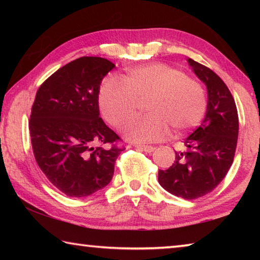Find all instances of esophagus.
<instances>
[{
	"label": "esophagus",
	"instance_id": "1",
	"mask_svg": "<svg viewBox=\"0 0 260 260\" xmlns=\"http://www.w3.org/2000/svg\"><path fill=\"white\" fill-rule=\"evenodd\" d=\"M138 150H141V151H144V152H148V153H151L155 151L156 148L153 147H150V146H141V144H135L134 146Z\"/></svg>",
	"mask_w": 260,
	"mask_h": 260
}]
</instances>
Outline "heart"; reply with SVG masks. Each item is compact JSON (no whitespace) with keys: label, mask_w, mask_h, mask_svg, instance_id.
<instances>
[{"label":"heart","mask_w":260,"mask_h":260,"mask_svg":"<svg viewBox=\"0 0 260 260\" xmlns=\"http://www.w3.org/2000/svg\"><path fill=\"white\" fill-rule=\"evenodd\" d=\"M147 100L150 113L127 122L122 128L126 139L152 142L164 139L170 128L173 135H182L200 124L208 107L200 82L160 63L132 68L124 81L117 77L105 78L99 91L101 112L116 127L133 117L139 102Z\"/></svg>","instance_id":"b5f03b06"}]
</instances>
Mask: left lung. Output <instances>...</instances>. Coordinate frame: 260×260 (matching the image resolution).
I'll list each match as a JSON object with an SVG mask.
<instances>
[{
	"instance_id": "obj_1",
	"label": "left lung",
	"mask_w": 260,
	"mask_h": 260,
	"mask_svg": "<svg viewBox=\"0 0 260 260\" xmlns=\"http://www.w3.org/2000/svg\"><path fill=\"white\" fill-rule=\"evenodd\" d=\"M189 67L208 89L204 120L183 141L186 150L175 151L173 165L159 170L160 186L184 200L212 191L226 177L234 160L239 136V116L228 87L212 70L191 58Z\"/></svg>"
}]
</instances>
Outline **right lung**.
<instances>
[{
	"label": "right lung",
	"mask_w": 260,
	"mask_h": 260,
	"mask_svg": "<svg viewBox=\"0 0 260 260\" xmlns=\"http://www.w3.org/2000/svg\"><path fill=\"white\" fill-rule=\"evenodd\" d=\"M114 67L102 57H80L51 74L35 96L28 122L35 160L69 197H86L108 186L124 150L100 117V86Z\"/></svg>",
	"instance_id": "1"
}]
</instances>
